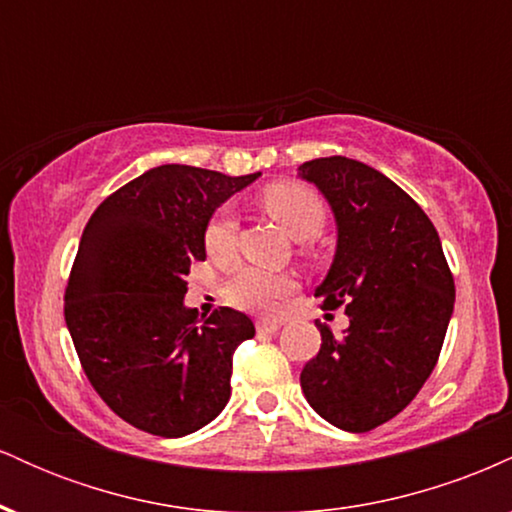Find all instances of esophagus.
<instances>
[{
    "instance_id": "esophagus-1",
    "label": "esophagus",
    "mask_w": 512,
    "mask_h": 512,
    "mask_svg": "<svg viewBox=\"0 0 512 512\" xmlns=\"http://www.w3.org/2000/svg\"><path fill=\"white\" fill-rule=\"evenodd\" d=\"M279 320H257V334H274L279 332Z\"/></svg>"
}]
</instances>
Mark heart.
I'll use <instances>...</instances> for the list:
<instances>
[{
    "label": "heart",
    "mask_w": 512,
    "mask_h": 512,
    "mask_svg": "<svg viewBox=\"0 0 512 512\" xmlns=\"http://www.w3.org/2000/svg\"><path fill=\"white\" fill-rule=\"evenodd\" d=\"M264 214L274 219L293 240H310L322 231L327 209L322 199L301 182H272L257 197ZM236 248V221L228 209H219L204 228V250L214 262H228ZM296 291V279L289 274L262 272L240 267L223 286L228 303L257 313H274Z\"/></svg>",
    "instance_id": "b5f03b06"
}]
</instances>
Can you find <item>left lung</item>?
<instances>
[{
  "instance_id": "left-lung-1",
  "label": "left lung",
  "mask_w": 512,
  "mask_h": 512,
  "mask_svg": "<svg viewBox=\"0 0 512 512\" xmlns=\"http://www.w3.org/2000/svg\"><path fill=\"white\" fill-rule=\"evenodd\" d=\"M330 202L337 252L315 289L322 308L346 305L349 327L305 363L308 404L332 426L373 431L419 395L436 368L455 305V281L438 231L402 187L346 156L298 168Z\"/></svg>"
}]
</instances>
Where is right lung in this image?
Segmentation results:
<instances>
[{
  "mask_svg": "<svg viewBox=\"0 0 512 512\" xmlns=\"http://www.w3.org/2000/svg\"><path fill=\"white\" fill-rule=\"evenodd\" d=\"M260 173L158 166L93 211L64 291V320L93 390L127 424L163 438L195 433L231 397L233 351L255 325L233 308H185L204 228Z\"/></svg>",
  "mask_w": 512,
  "mask_h": 512,
  "instance_id": "obj_1",
  "label": "right lung"
}]
</instances>
